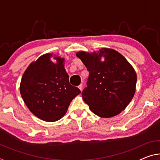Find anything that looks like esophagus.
Wrapping results in <instances>:
<instances>
[{"mask_svg":"<svg viewBox=\"0 0 160 160\" xmlns=\"http://www.w3.org/2000/svg\"><path fill=\"white\" fill-rule=\"evenodd\" d=\"M78 88H79L80 90L82 91V84H80V85H79V86H78Z\"/></svg>","mask_w":160,"mask_h":160,"instance_id":"1","label":"esophagus"}]
</instances>
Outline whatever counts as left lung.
<instances>
[{"label":"left lung","instance_id":"obj_1","mask_svg":"<svg viewBox=\"0 0 160 160\" xmlns=\"http://www.w3.org/2000/svg\"><path fill=\"white\" fill-rule=\"evenodd\" d=\"M76 56L89 71L82 96L94 114L102 118L118 115L134 96L137 75L128 61L117 51L103 48L97 53L80 51ZM104 57L105 60L101 61Z\"/></svg>","mask_w":160,"mask_h":160}]
</instances>
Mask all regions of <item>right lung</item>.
I'll use <instances>...</instances> for the list:
<instances>
[{"label":"right lung","mask_w":160,"mask_h":160,"mask_svg":"<svg viewBox=\"0 0 160 160\" xmlns=\"http://www.w3.org/2000/svg\"><path fill=\"white\" fill-rule=\"evenodd\" d=\"M47 53L32 63L20 83V94L27 107L42 120L53 122L66 113L70 102L81 92L69 82L64 58L56 56V64Z\"/></svg>","instance_id":"right-lung-1"}]
</instances>
